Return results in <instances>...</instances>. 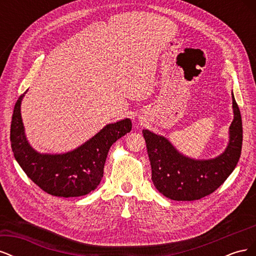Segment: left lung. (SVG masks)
Masks as SVG:
<instances>
[{
	"mask_svg": "<svg viewBox=\"0 0 256 256\" xmlns=\"http://www.w3.org/2000/svg\"><path fill=\"white\" fill-rule=\"evenodd\" d=\"M234 118L228 129V143L222 154L212 159L184 156L164 136L144 129L152 180L156 189L174 200H196L216 191L236 168L242 154V122L234 94Z\"/></svg>",
	"mask_w": 256,
	"mask_h": 256,
	"instance_id": "left-lung-1",
	"label": "left lung"
}]
</instances>
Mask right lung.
Segmentation results:
<instances>
[{
    "label": "right lung",
    "instance_id": "obj_1",
    "mask_svg": "<svg viewBox=\"0 0 256 256\" xmlns=\"http://www.w3.org/2000/svg\"><path fill=\"white\" fill-rule=\"evenodd\" d=\"M26 92L14 104L10 126L12 148L21 168L38 187L54 196L76 198L95 190L104 176L110 147L130 132L131 120L125 118L108 124L74 150L42 154L28 143L22 122L21 102Z\"/></svg>",
    "mask_w": 256,
    "mask_h": 256
}]
</instances>
